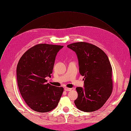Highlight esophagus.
Returning <instances> with one entry per match:
<instances>
[{
  "instance_id": "34e87169",
  "label": "esophagus",
  "mask_w": 131,
  "mask_h": 131,
  "mask_svg": "<svg viewBox=\"0 0 131 131\" xmlns=\"http://www.w3.org/2000/svg\"><path fill=\"white\" fill-rule=\"evenodd\" d=\"M64 90L65 91H71L72 90V89L71 88H65Z\"/></svg>"
}]
</instances>
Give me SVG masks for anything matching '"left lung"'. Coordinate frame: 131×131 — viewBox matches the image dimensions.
<instances>
[{
	"instance_id": "obj_1",
	"label": "left lung",
	"mask_w": 131,
	"mask_h": 131,
	"mask_svg": "<svg viewBox=\"0 0 131 131\" xmlns=\"http://www.w3.org/2000/svg\"><path fill=\"white\" fill-rule=\"evenodd\" d=\"M78 57L80 73L84 76V88H76V107L86 112L101 108L113 90L112 68L106 54L96 46L86 42L67 45Z\"/></svg>"
}]
</instances>
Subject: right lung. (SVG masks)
<instances>
[{
	"instance_id": "obj_1",
	"label": "right lung",
	"mask_w": 131,
	"mask_h": 131,
	"mask_svg": "<svg viewBox=\"0 0 131 131\" xmlns=\"http://www.w3.org/2000/svg\"><path fill=\"white\" fill-rule=\"evenodd\" d=\"M63 46L39 43L29 48L20 58L17 78L21 95L32 110L48 112L58 105L64 89L46 82L51 77L56 56Z\"/></svg>"
}]
</instances>
